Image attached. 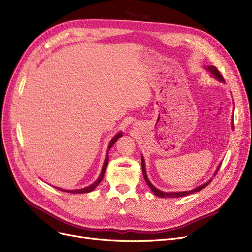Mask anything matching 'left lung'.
I'll return each instance as SVG.
<instances>
[{
    "label": "left lung",
    "instance_id": "obj_1",
    "mask_svg": "<svg viewBox=\"0 0 252 252\" xmlns=\"http://www.w3.org/2000/svg\"><path fill=\"white\" fill-rule=\"evenodd\" d=\"M205 68H206V70H208L211 74H213V76H215L219 82L224 83L223 77L221 76V74L220 73V71L218 70V68L216 67V66L210 65V66H207V67H205ZM231 126H232V128H234V124H232ZM141 164H142V173H143V177H144L145 182L147 183V185L149 186V188L151 189V191L154 193V195H156L158 197H161V198H179V197H183V196H187V195L195 193V192H199L202 189H204L207 186V185L211 182V180H213V179H210L206 183L201 185V186L197 187V188H195L193 190H190V191H184V192H163V191H160V190H158L157 188H155L153 185L150 183V181H149V179L147 177V174H146V169H145V160H144V157L143 156H141ZM220 165H221V163L219 164V166H218V168L216 170V173H215V176L217 175V173L219 171Z\"/></svg>",
    "mask_w": 252,
    "mask_h": 252
}]
</instances>
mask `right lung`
I'll return each instance as SVG.
<instances>
[{"instance_id": "obj_1", "label": "right lung", "mask_w": 252, "mask_h": 252, "mask_svg": "<svg viewBox=\"0 0 252 252\" xmlns=\"http://www.w3.org/2000/svg\"><path fill=\"white\" fill-rule=\"evenodd\" d=\"M122 136H123V131H119V133H117V134L112 138V140L110 141V143H109V145H108L107 155H106L105 161H104V164H103V167H102V171H101V174H100L99 178H98L94 183H93L92 185H90V186L86 187V188H83V189H77V190H64V189L57 188V187H56V189H58V190H60V191H63V192L71 193V194H84V193H90V192H92L93 190H94V189L98 186V185L101 183V181H102V180H103V178H104L105 170H106V167H107V164H108V151H109V149L113 146V144L118 140V138H121Z\"/></svg>"}]
</instances>
